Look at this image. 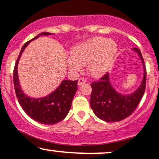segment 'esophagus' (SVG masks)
Instances as JSON below:
<instances>
[{
    "label": "esophagus",
    "instance_id": "34e87169",
    "mask_svg": "<svg viewBox=\"0 0 159 159\" xmlns=\"http://www.w3.org/2000/svg\"><path fill=\"white\" fill-rule=\"evenodd\" d=\"M85 82H86V80L84 79V78H79V79H78V85H81L82 84H84Z\"/></svg>",
    "mask_w": 159,
    "mask_h": 159
}]
</instances>
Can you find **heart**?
Segmentation results:
<instances>
[{"mask_svg": "<svg viewBox=\"0 0 159 159\" xmlns=\"http://www.w3.org/2000/svg\"><path fill=\"white\" fill-rule=\"evenodd\" d=\"M117 52V46L113 40L95 37L78 45L71 52L68 66L71 71L79 72L81 66L87 65V70L91 76L98 78L110 69Z\"/></svg>", "mask_w": 159, "mask_h": 159, "instance_id": "heart-1", "label": "heart"}]
</instances>
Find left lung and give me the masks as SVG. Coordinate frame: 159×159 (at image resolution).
Instances as JSON below:
<instances>
[{"instance_id": "obj_1", "label": "left lung", "mask_w": 159, "mask_h": 159, "mask_svg": "<svg viewBox=\"0 0 159 159\" xmlns=\"http://www.w3.org/2000/svg\"><path fill=\"white\" fill-rule=\"evenodd\" d=\"M142 60L144 69L143 81L138 89L131 94H120L115 91L110 82L109 75L107 73L91 84V109L99 119L106 122L123 120L133 113L144 94L146 84V69L140 50L133 48Z\"/></svg>"}]
</instances>
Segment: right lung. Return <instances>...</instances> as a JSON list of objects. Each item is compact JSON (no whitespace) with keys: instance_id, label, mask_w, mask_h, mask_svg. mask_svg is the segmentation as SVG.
Wrapping results in <instances>:
<instances>
[{"instance_id":"add662e5","label":"right lung","mask_w":159,"mask_h":159,"mask_svg":"<svg viewBox=\"0 0 159 159\" xmlns=\"http://www.w3.org/2000/svg\"><path fill=\"white\" fill-rule=\"evenodd\" d=\"M50 33H41L33 39L26 42L21 49L13 69V84L20 104L32 119L40 123L52 125L66 118L71 106L73 98L77 91L78 80H63L62 82L52 93L41 98H32L26 96L20 86L17 75V65L23 50L30 42L41 36L51 35Z\"/></svg>"}]
</instances>
